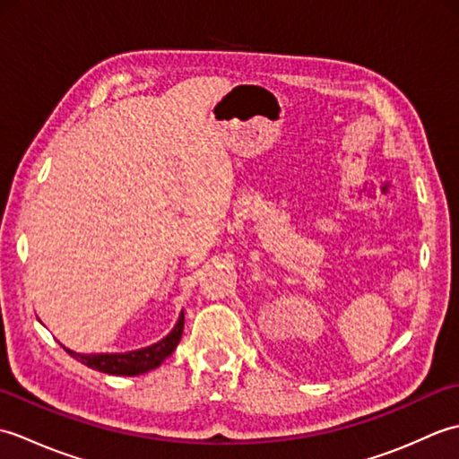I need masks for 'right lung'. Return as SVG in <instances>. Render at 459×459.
Wrapping results in <instances>:
<instances>
[{"instance_id": "add662e5", "label": "right lung", "mask_w": 459, "mask_h": 459, "mask_svg": "<svg viewBox=\"0 0 459 459\" xmlns=\"http://www.w3.org/2000/svg\"><path fill=\"white\" fill-rule=\"evenodd\" d=\"M183 311L179 314L178 324L173 325L169 331L158 343L150 347L128 351V353H76V351L65 347V351L76 360H81L82 365L91 367L94 370H100L106 375H116V377H135L143 375L148 370L160 367L165 359H168L175 347H178L181 333H183Z\"/></svg>"}]
</instances>
